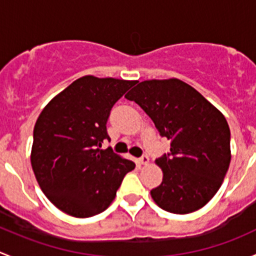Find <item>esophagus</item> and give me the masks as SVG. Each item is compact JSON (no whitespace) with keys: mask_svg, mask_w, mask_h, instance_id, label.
<instances>
[{"mask_svg":"<svg viewBox=\"0 0 256 256\" xmlns=\"http://www.w3.org/2000/svg\"><path fill=\"white\" fill-rule=\"evenodd\" d=\"M138 162H140L141 164H148V156H147V154H142V156L138 158Z\"/></svg>","mask_w":256,"mask_h":256,"instance_id":"obj_1","label":"esophagus"}]
</instances>
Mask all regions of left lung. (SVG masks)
Returning <instances> with one entry per match:
<instances>
[{
	"label": "left lung",
	"instance_id": "obj_1",
	"mask_svg": "<svg viewBox=\"0 0 256 256\" xmlns=\"http://www.w3.org/2000/svg\"><path fill=\"white\" fill-rule=\"evenodd\" d=\"M125 98L171 141L168 154L156 160L164 172L161 184L151 190L156 204L174 214L207 204L230 164V130L223 114L180 79L144 80Z\"/></svg>",
	"mask_w": 256,
	"mask_h": 256
}]
</instances>
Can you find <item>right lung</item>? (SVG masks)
<instances>
[{
  "mask_svg": "<svg viewBox=\"0 0 256 256\" xmlns=\"http://www.w3.org/2000/svg\"><path fill=\"white\" fill-rule=\"evenodd\" d=\"M136 82L82 76L48 102L33 130L30 164L40 190L69 216L88 218L110 206L135 168L114 154L106 122L115 102Z\"/></svg>",
  "mask_w": 256,
  "mask_h": 256,
  "instance_id": "add662e5",
  "label": "right lung"
}]
</instances>
